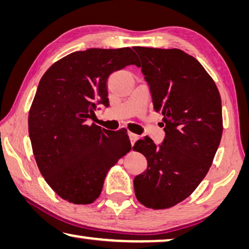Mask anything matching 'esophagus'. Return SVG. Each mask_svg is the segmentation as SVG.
Here are the masks:
<instances>
[{
	"label": "esophagus",
	"mask_w": 249,
	"mask_h": 249,
	"mask_svg": "<svg viewBox=\"0 0 249 249\" xmlns=\"http://www.w3.org/2000/svg\"><path fill=\"white\" fill-rule=\"evenodd\" d=\"M128 135H129V140H131V143H132V146H133L134 144H135V142L139 140V135H136V134L131 133V132L128 133Z\"/></svg>",
	"instance_id": "esophagus-1"
}]
</instances>
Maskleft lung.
<instances>
[{"mask_svg": "<svg viewBox=\"0 0 249 249\" xmlns=\"http://www.w3.org/2000/svg\"><path fill=\"white\" fill-rule=\"evenodd\" d=\"M134 51L165 132L160 145L146 136L133 146L147 160L146 171L134 178V191L144 206L165 210L187 198L206 176L222 139V100L202 64L184 51Z\"/></svg>", "mask_w": 249, "mask_h": 249, "instance_id": "8db88e82", "label": "left lung"}]
</instances>
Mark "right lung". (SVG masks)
<instances>
[{"instance_id":"1","label":"right lung","mask_w":249,"mask_h":249,"mask_svg":"<svg viewBox=\"0 0 249 249\" xmlns=\"http://www.w3.org/2000/svg\"><path fill=\"white\" fill-rule=\"evenodd\" d=\"M137 62L129 47L77 51L39 81L29 113L31 144L42 176L63 199L93 203L108 169L131 151L126 129L109 132L89 118L98 104L108 106L109 75Z\"/></svg>"}]
</instances>
